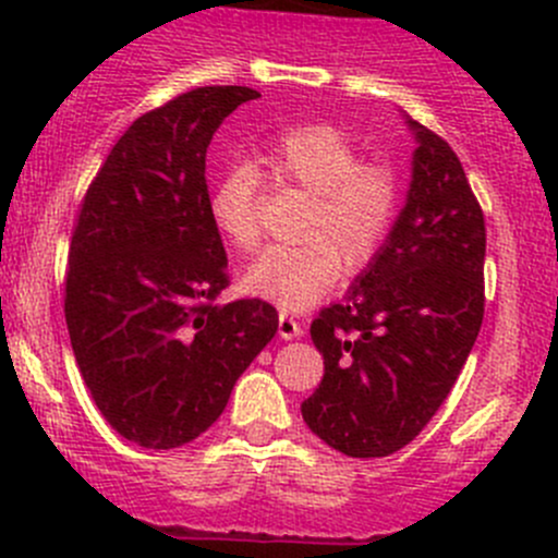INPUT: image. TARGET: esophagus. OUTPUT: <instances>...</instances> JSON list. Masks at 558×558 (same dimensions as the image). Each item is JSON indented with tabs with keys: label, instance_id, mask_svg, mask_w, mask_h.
Returning <instances> with one entry per match:
<instances>
[{
	"label": "esophagus",
	"instance_id": "obj_1",
	"mask_svg": "<svg viewBox=\"0 0 558 558\" xmlns=\"http://www.w3.org/2000/svg\"><path fill=\"white\" fill-rule=\"evenodd\" d=\"M278 335L283 337V340H296V337L305 335V329H302V324L294 318V315L280 313L278 315Z\"/></svg>",
	"mask_w": 558,
	"mask_h": 558
}]
</instances>
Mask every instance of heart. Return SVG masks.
Segmentation results:
<instances>
[{
	"label": "heart",
	"mask_w": 558,
	"mask_h": 558,
	"mask_svg": "<svg viewBox=\"0 0 558 558\" xmlns=\"http://www.w3.org/2000/svg\"><path fill=\"white\" fill-rule=\"evenodd\" d=\"M269 178L313 194L302 238L311 243L272 247L245 272V289L280 311H307L324 300L340 269L359 272L375 258L399 210V178L380 161H362L345 132L331 123H296L262 154ZM262 174L229 167L210 191V218L238 251H256Z\"/></svg>",
	"instance_id": "heart-1"
}]
</instances>
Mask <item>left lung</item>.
Returning <instances> with one entry per match:
<instances>
[{
  "label": "left lung",
  "mask_w": 558,
  "mask_h": 558,
  "mask_svg": "<svg viewBox=\"0 0 558 558\" xmlns=\"http://www.w3.org/2000/svg\"><path fill=\"white\" fill-rule=\"evenodd\" d=\"M408 123L418 143L408 202L345 300L311 324L324 378L302 418L353 459L388 456L418 437L483 324V210L451 145Z\"/></svg>",
  "instance_id": "left-lung-1"
}]
</instances>
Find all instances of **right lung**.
Returning <instances> with one entry per match:
<instances>
[{
    "instance_id": "1",
    "label": "right lung",
    "mask_w": 558,
    "mask_h": 558,
    "mask_svg": "<svg viewBox=\"0 0 558 558\" xmlns=\"http://www.w3.org/2000/svg\"><path fill=\"white\" fill-rule=\"evenodd\" d=\"M247 86H205L140 116L81 202L64 278L72 351L105 421L167 451L223 413L278 331L262 300L216 305L227 251L210 218L205 156Z\"/></svg>"
}]
</instances>
